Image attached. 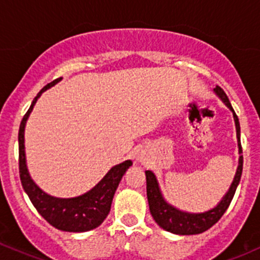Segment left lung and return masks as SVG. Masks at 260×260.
<instances>
[{"mask_svg": "<svg viewBox=\"0 0 260 260\" xmlns=\"http://www.w3.org/2000/svg\"><path fill=\"white\" fill-rule=\"evenodd\" d=\"M215 93L222 99L223 103L229 106L232 111H234V119L236 123V132H237V141H239V151L242 154L241 141H240V123L239 118H237L236 113L232 109L231 103H230L229 97L225 94V92L217 86L214 88ZM242 163H244V157L240 156L239 160V168H237L236 176H235L234 182H232L231 187H230L229 192L225 193L224 198L222 199L219 204L214 209L209 210L207 213H200V214H190V213L181 212V210L176 209L166 200L163 199L161 193H160L159 186H157V181L155 178V174L151 171H146V192H147V201H149L150 213H151L152 218L155 222L164 229L166 231L172 232L176 235H198L203 234L204 231L209 230L212 225H214L218 220L222 218L227 208L230 207L232 199H234L235 192H236L237 185H239L240 178H241L242 173Z\"/></svg>", "mask_w": 260, "mask_h": 260, "instance_id": "left-lung-1", "label": "left lung"}]
</instances>
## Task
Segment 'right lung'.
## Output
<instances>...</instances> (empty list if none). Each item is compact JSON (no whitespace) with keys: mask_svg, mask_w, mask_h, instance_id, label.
<instances>
[{"mask_svg":"<svg viewBox=\"0 0 260 260\" xmlns=\"http://www.w3.org/2000/svg\"><path fill=\"white\" fill-rule=\"evenodd\" d=\"M60 79L61 78L55 79L43 87L35 97L25 115L23 116L19 128V173H20L21 185L24 191L28 193L31 204L52 227L65 232H86L99 227L108 217L116 187L125 171L132 166V161L127 160L124 163L113 167L91 191L78 198H52L40 190V187L31 181L26 169L25 151H24V128H25L26 119L41 93L57 83Z\"/></svg>","mask_w":260,"mask_h":260,"instance_id":"right-lung-1","label":"right lung"}]
</instances>
